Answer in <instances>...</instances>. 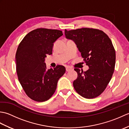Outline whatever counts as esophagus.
<instances>
[{
    "label": "esophagus",
    "mask_w": 129,
    "mask_h": 129,
    "mask_svg": "<svg viewBox=\"0 0 129 129\" xmlns=\"http://www.w3.org/2000/svg\"><path fill=\"white\" fill-rule=\"evenodd\" d=\"M72 70V68H70L69 67H67L66 68V71H67V72H69V71Z\"/></svg>",
    "instance_id": "34e87169"
}]
</instances>
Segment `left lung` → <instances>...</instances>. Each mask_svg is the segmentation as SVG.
<instances>
[{
  "mask_svg": "<svg viewBox=\"0 0 129 129\" xmlns=\"http://www.w3.org/2000/svg\"><path fill=\"white\" fill-rule=\"evenodd\" d=\"M65 37L76 44L89 69L74 70L78 78L73 81L76 91L86 99L98 97L108 85L115 65V50L110 38L100 30L84 28L65 30Z\"/></svg>",
  "mask_w": 129,
  "mask_h": 129,
  "instance_id": "1",
  "label": "left lung"
}]
</instances>
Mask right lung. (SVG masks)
I'll return each mask as SVG.
<instances>
[{
    "label": "right lung",
    "instance_id": "obj_1",
    "mask_svg": "<svg viewBox=\"0 0 129 129\" xmlns=\"http://www.w3.org/2000/svg\"><path fill=\"white\" fill-rule=\"evenodd\" d=\"M62 35L59 30L39 28L29 32L19 44L15 55L16 73L24 91L32 100H49L65 73L62 65L46 69L44 62L46 55L52 54L54 43Z\"/></svg>",
    "mask_w": 129,
    "mask_h": 129
}]
</instances>
